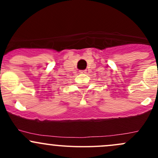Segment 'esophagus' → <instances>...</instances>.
<instances>
[{
  "label": "esophagus",
  "mask_w": 158,
  "mask_h": 158,
  "mask_svg": "<svg viewBox=\"0 0 158 158\" xmlns=\"http://www.w3.org/2000/svg\"><path fill=\"white\" fill-rule=\"evenodd\" d=\"M79 73H80L81 74H83V73H86V71H85V70H80Z\"/></svg>",
  "instance_id": "esophagus-1"
}]
</instances>
